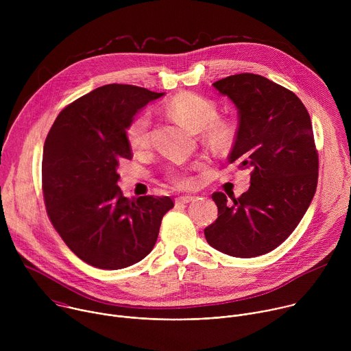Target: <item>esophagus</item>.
Here are the masks:
<instances>
[{
    "label": "esophagus",
    "instance_id": "esophagus-1",
    "mask_svg": "<svg viewBox=\"0 0 351 351\" xmlns=\"http://www.w3.org/2000/svg\"><path fill=\"white\" fill-rule=\"evenodd\" d=\"M195 198H197L195 195L186 194V195H180V197H178V198H176V203H179V204H187V203H190V202H194Z\"/></svg>",
    "mask_w": 351,
    "mask_h": 351
}]
</instances>
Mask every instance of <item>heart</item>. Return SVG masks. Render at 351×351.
Wrapping results in <instances>:
<instances>
[{"instance_id":"b5f03b06","label":"heart","mask_w":351,"mask_h":351,"mask_svg":"<svg viewBox=\"0 0 351 351\" xmlns=\"http://www.w3.org/2000/svg\"><path fill=\"white\" fill-rule=\"evenodd\" d=\"M165 114L191 132L204 130V138L218 152H228L233 145L234 126L228 121L217 119V106L204 97L190 93L179 94L165 106ZM126 137L133 149L145 148L149 141V115L140 114L136 117L128 126ZM169 178L178 186L193 183V178L183 171L171 169Z\"/></svg>"}]
</instances>
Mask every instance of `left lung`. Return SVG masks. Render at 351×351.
<instances>
[{
  "instance_id": "obj_1",
  "label": "left lung",
  "mask_w": 351,
  "mask_h": 351,
  "mask_svg": "<svg viewBox=\"0 0 351 351\" xmlns=\"http://www.w3.org/2000/svg\"><path fill=\"white\" fill-rule=\"evenodd\" d=\"M237 108L229 164L252 171L250 187L232 203L217 191L218 218L204 229L210 245L240 258L280 245L308 210L318 183V153L304 104L293 91L254 73L213 84Z\"/></svg>"
}]
</instances>
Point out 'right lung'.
<instances>
[{
    "mask_svg": "<svg viewBox=\"0 0 351 351\" xmlns=\"http://www.w3.org/2000/svg\"><path fill=\"white\" fill-rule=\"evenodd\" d=\"M132 84H106L65 107L43 149L47 214L65 244L88 265L121 269L154 248L172 198L122 194L119 160H130L126 129L149 101L162 97Z\"/></svg>",
    "mask_w": 351,
    "mask_h": 351,
    "instance_id": "obj_1",
    "label": "right lung"
}]
</instances>
